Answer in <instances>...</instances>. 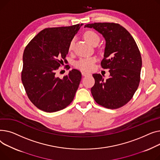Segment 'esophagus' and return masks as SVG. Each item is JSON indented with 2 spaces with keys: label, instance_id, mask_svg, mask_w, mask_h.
Returning a JSON list of instances; mask_svg holds the SVG:
<instances>
[{
  "label": "esophagus",
  "instance_id": "34e87169",
  "mask_svg": "<svg viewBox=\"0 0 160 160\" xmlns=\"http://www.w3.org/2000/svg\"><path fill=\"white\" fill-rule=\"evenodd\" d=\"M81 73H82V75L83 76H89V75H90V73L89 72H84V71L82 72Z\"/></svg>",
  "mask_w": 160,
  "mask_h": 160
}]
</instances>
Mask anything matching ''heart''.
<instances>
[{
  "mask_svg": "<svg viewBox=\"0 0 160 160\" xmlns=\"http://www.w3.org/2000/svg\"><path fill=\"white\" fill-rule=\"evenodd\" d=\"M84 39L86 41L92 44V46H97L99 42V37L93 31H87L84 34ZM75 39H73L69 43L68 45V51L72 52L73 48ZM96 60L93 58H83L79 60L76 63V67L83 71H91L95 67V62Z\"/></svg>",
  "mask_w": 160,
  "mask_h": 160,
  "instance_id": "heart-1",
  "label": "heart"
}]
</instances>
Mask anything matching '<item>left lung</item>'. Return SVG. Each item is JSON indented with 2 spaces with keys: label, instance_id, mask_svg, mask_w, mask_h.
Here are the masks:
<instances>
[{
  "label": "left lung",
  "instance_id": "obj_1",
  "mask_svg": "<svg viewBox=\"0 0 160 160\" xmlns=\"http://www.w3.org/2000/svg\"><path fill=\"white\" fill-rule=\"evenodd\" d=\"M101 33L106 40L103 69H109L110 78L100 73L92 76L95 84L91 93L98 105L107 108H121L132 98L140 82L142 56L132 36L124 27L114 22H95L84 26Z\"/></svg>",
  "mask_w": 160,
  "mask_h": 160
}]
</instances>
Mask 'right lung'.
<instances>
[{"label":"right lung","instance_id":"1","mask_svg":"<svg viewBox=\"0 0 160 160\" xmlns=\"http://www.w3.org/2000/svg\"><path fill=\"white\" fill-rule=\"evenodd\" d=\"M82 24L45 28L27 44L23 53L21 80L33 104L46 112L64 109L72 102L81 79L73 69L62 79L55 73L63 63L68 45Z\"/></svg>","mask_w":160,"mask_h":160}]
</instances>
